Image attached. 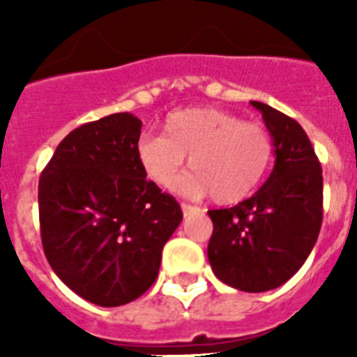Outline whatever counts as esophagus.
<instances>
[{
    "mask_svg": "<svg viewBox=\"0 0 357 357\" xmlns=\"http://www.w3.org/2000/svg\"><path fill=\"white\" fill-rule=\"evenodd\" d=\"M181 211H183L185 217H189V215H192V213H198L200 209L196 206H190V204H181Z\"/></svg>",
    "mask_w": 357,
    "mask_h": 357,
    "instance_id": "esophagus-1",
    "label": "esophagus"
}]
</instances>
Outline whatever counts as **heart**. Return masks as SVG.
Listing matches in <instances>:
<instances>
[{"label":"heart","mask_w":357,"mask_h":357,"mask_svg":"<svg viewBox=\"0 0 357 357\" xmlns=\"http://www.w3.org/2000/svg\"><path fill=\"white\" fill-rule=\"evenodd\" d=\"M189 155L192 172L179 183L189 196H206L217 204L248 198L268 174L274 140L259 123L213 107L174 111L162 135H144L137 142V161L151 183L174 189Z\"/></svg>","instance_id":"heart-1"}]
</instances>
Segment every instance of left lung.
Wrapping results in <instances>:
<instances>
[{
  "label": "left lung",
  "mask_w": 357,
  "mask_h": 357,
  "mask_svg": "<svg viewBox=\"0 0 357 357\" xmlns=\"http://www.w3.org/2000/svg\"><path fill=\"white\" fill-rule=\"evenodd\" d=\"M274 140V168L252 198L213 209L207 257L215 276L246 293H265L291 280L315 246L322 224V170L296 120L261 102Z\"/></svg>",
  "instance_id": "8db88e82"
}]
</instances>
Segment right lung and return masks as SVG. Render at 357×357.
<instances>
[{
    "instance_id": "add662e5",
    "label": "right lung",
    "mask_w": 357,
    "mask_h": 357,
    "mask_svg": "<svg viewBox=\"0 0 357 357\" xmlns=\"http://www.w3.org/2000/svg\"><path fill=\"white\" fill-rule=\"evenodd\" d=\"M140 128L129 113L83 123L61 140L38 181L47 263L66 287L102 307L151 287L162 246L183 218L137 161Z\"/></svg>"
}]
</instances>
